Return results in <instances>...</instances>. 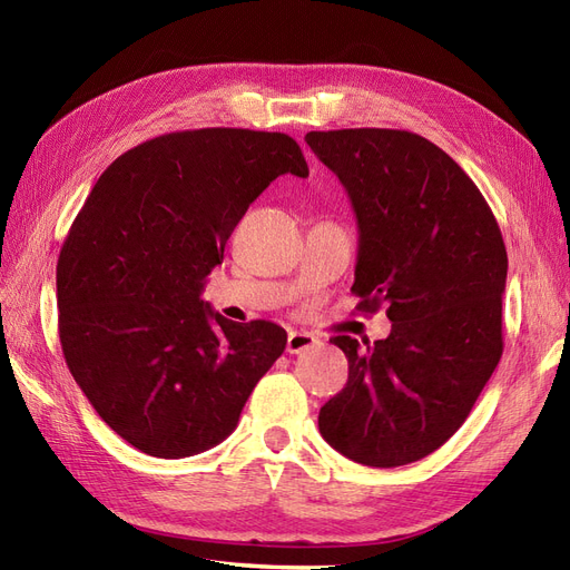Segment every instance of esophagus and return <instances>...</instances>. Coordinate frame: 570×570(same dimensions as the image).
<instances>
[{
    "label": "esophagus",
    "mask_w": 570,
    "mask_h": 570,
    "mask_svg": "<svg viewBox=\"0 0 570 570\" xmlns=\"http://www.w3.org/2000/svg\"><path fill=\"white\" fill-rule=\"evenodd\" d=\"M320 344V338L313 336L311 332H288L286 338V351L288 353H303L307 348H313Z\"/></svg>",
    "instance_id": "34e87169"
}]
</instances>
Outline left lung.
<instances>
[{
  "instance_id": "obj_1",
  "label": "left lung",
  "mask_w": 570,
  "mask_h": 570,
  "mask_svg": "<svg viewBox=\"0 0 570 570\" xmlns=\"http://www.w3.org/2000/svg\"><path fill=\"white\" fill-rule=\"evenodd\" d=\"M305 142L344 184L357 219L351 291L386 303L392 334L357 344L348 382L320 409V434L346 459L396 468L456 432L503 351L509 257L490 205L434 142L394 128L311 131Z\"/></svg>"
}]
</instances>
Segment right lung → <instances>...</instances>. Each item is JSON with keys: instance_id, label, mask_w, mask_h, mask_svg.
<instances>
[{"instance_id": "obj_1", "label": "right lung", "mask_w": 570, "mask_h": 570, "mask_svg": "<svg viewBox=\"0 0 570 570\" xmlns=\"http://www.w3.org/2000/svg\"><path fill=\"white\" fill-rule=\"evenodd\" d=\"M282 174L307 176L286 134H165L114 159L71 224L57 263L61 351L97 415L148 456L224 442L286 348L279 324H238L200 301L236 224Z\"/></svg>"}]
</instances>
